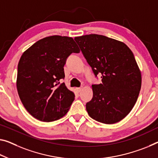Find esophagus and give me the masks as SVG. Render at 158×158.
Masks as SVG:
<instances>
[{"instance_id": "1", "label": "esophagus", "mask_w": 158, "mask_h": 158, "mask_svg": "<svg viewBox=\"0 0 158 158\" xmlns=\"http://www.w3.org/2000/svg\"><path fill=\"white\" fill-rule=\"evenodd\" d=\"M82 87H77L76 88V90L78 92V93H80V92H81V90H82Z\"/></svg>"}]
</instances>
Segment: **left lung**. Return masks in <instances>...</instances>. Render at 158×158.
Returning <instances> with one entry per match:
<instances>
[{
	"label": "left lung",
	"mask_w": 158,
	"mask_h": 158,
	"mask_svg": "<svg viewBox=\"0 0 158 158\" xmlns=\"http://www.w3.org/2000/svg\"><path fill=\"white\" fill-rule=\"evenodd\" d=\"M84 57L102 82L93 85V97L86 104L92 118L112 124L127 116L136 102L141 73L131 50L124 43L103 35L75 37Z\"/></svg>",
	"instance_id": "left-lung-1"
}]
</instances>
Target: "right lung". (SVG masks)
Segmentation results:
<instances>
[{
    "label": "right lung",
    "instance_id": "add662e5",
    "mask_svg": "<svg viewBox=\"0 0 158 158\" xmlns=\"http://www.w3.org/2000/svg\"><path fill=\"white\" fill-rule=\"evenodd\" d=\"M80 49L73 39L54 35L27 48L18 66L17 89L22 103L37 119L50 122L66 114L75 94L60 80L66 59Z\"/></svg>",
    "mask_w": 158,
    "mask_h": 158
}]
</instances>
